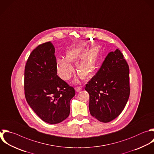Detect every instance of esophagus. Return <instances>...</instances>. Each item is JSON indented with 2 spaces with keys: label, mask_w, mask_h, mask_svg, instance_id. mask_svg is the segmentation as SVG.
Instances as JSON below:
<instances>
[{
  "label": "esophagus",
  "mask_w": 154,
  "mask_h": 154,
  "mask_svg": "<svg viewBox=\"0 0 154 154\" xmlns=\"http://www.w3.org/2000/svg\"><path fill=\"white\" fill-rule=\"evenodd\" d=\"M81 90H82V88L80 87H77L75 88V90H76V91H77V92L80 91Z\"/></svg>",
  "instance_id": "1"
}]
</instances>
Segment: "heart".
<instances>
[{
  "label": "heart",
  "mask_w": 154,
  "mask_h": 154,
  "mask_svg": "<svg viewBox=\"0 0 154 154\" xmlns=\"http://www.w3.org/2000/svg\"><path fill=\"white\" fill-rule=\"evenodd\" d=\"M86 50L85 47H76L67 52L65 58H57L56 68L62 79L67 81L71 78L74 71L71 64L77 63V72L84 79H87L93 73L99 63V49L93 46Z\"/></svg>",
  "instance_id": "heart-1"
}]
</instances>
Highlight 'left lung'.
<instances>
[{"label": "left lung", "instance_id": "8db88e82", "mask_svg": "<svg viewBox=\"0 0 154 154\" xmlns=\"http://www.w3.org/2000/svg\"><path fill=\"white\" fill-rule=\"evenodd\" d=\"M85 90L90 95L93 117L107 123L120 115L129 99L130 88L129 66L119 49L108 54Z\"/></svg>", "mask_w": 154, "mask_h": 154}]
</instances>
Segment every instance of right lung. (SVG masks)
Here are the masks:
<instances>
[{
  "label": "right lung",
  "mask_w": 154,
  "mask_h": 154,
  "mask_svg": "<svg viewBox=\"0 0 154 154\" xmlns=\"http://www.w3.org/2000/svg\"><path fill=\"white\" fill-rule=\"evenodd\" d=\"M55 48L51 42L37 47L30 54L25 69L26 101L44 122L57 124L70 114V101L75 91L57 75Z\"/></svg>",
  "instance_id": "add662e5"
}]
</instances>
